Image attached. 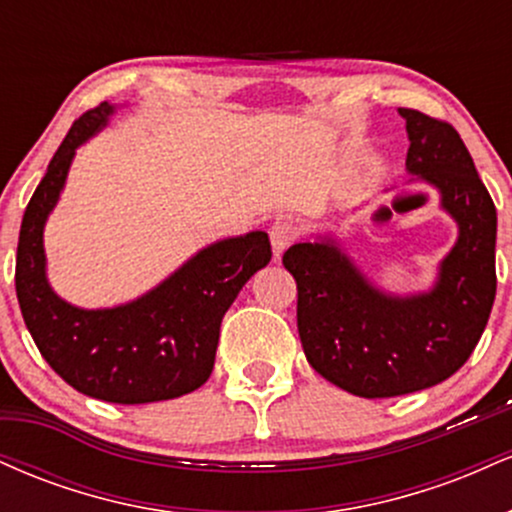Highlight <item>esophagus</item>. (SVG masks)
<instances>
[{
  "instance_id": "obj_1",
  "label": "esophagus",
  "mask_w": 512,
  "mask_h": 512,
  "mask_svg": "<svg viewBox=\"0 0 512 512\" xmlns=\"http://www.w3.org/2000/svg\"><path fill=\"white\" fill-rule=\"evenodd\" d=\"M269 240H272L274 257L279 260L281 252H284L289 245L296 240V228L289 221H274L272 228H269Z\"/></svg>"
}]
</instances>
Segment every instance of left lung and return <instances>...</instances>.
<instances>
[{"mask_svg":"<svg viewBox=\"0 0 512 512\" xmlns=\"http://www.w3.org/2000/svg\"><path fill=\"white\" fill-rule=\"evenodd\" d=\"M399 115L407 120V170L436 187L460 228L436 286L416 296L383 293L332 238L284 252L305 358L322 378L366 399L448 380L472 356L496 298V207L467 146L450 122L411 108Z\"/></svg>","mask_w":512,"mask_h":512,"instance_id":"1","label":"left lung"}]
</instances>
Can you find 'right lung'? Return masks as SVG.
Returning a JSON list of instances; mask_svg holds the SVG:
<instances>
[{"label": "right lung", "instance_id": "obj_1", "mask_svg": "<svg viewBox=\"0 0 512 512\" xmlns=\"http://www.w3.org/2000/svg\"><path fill=\"white\" fill-rule=\"evenodd\" d=\"M115 105L101 103L74 122L21 221L16 296L35 346L81 395L146 404L197 390L214 370L221 320L245 281L272 260L264 231L199 250L137 301L105 310L74 308L50 289L43 228L67 180L76 146L105 127Z\"/></svg>", "mask_w": 512, "mask_h": 512}]
</instances>
